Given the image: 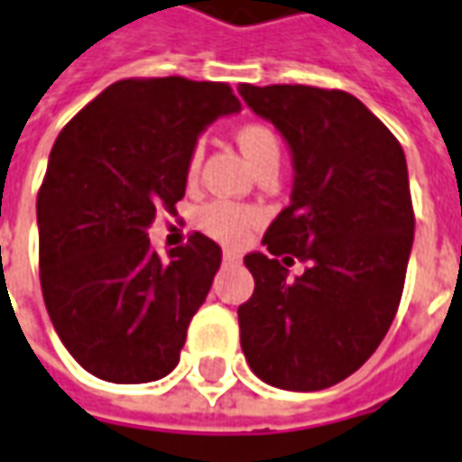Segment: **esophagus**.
<instances>
[{"label": "esophagus", "mask_w": 462, "mask_h": 462, "mask_svg": "<svg viewBox=\"0 0 462 462\" xmlns=\"http://www.w3.org/2000/svg\"><path fill=\"white\" fill-rule=\"evenodd\" d=\"M222 260H225L227 265H237V263H240V255H237V253H232V250H225Z\"/></svg>", "instance_id": "esophagus-1"}]
</instances>
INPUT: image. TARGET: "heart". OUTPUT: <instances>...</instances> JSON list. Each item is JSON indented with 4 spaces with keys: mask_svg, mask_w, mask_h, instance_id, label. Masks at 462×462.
Returning <instances> with one entry per match:
<instances>
[{
    "mask_svg": "<svg viewBox=\"0 0 462 462\" xmlns=\"http://www.w3.org/2000/svg\"><path fill=\"white\" fill-rule=\"evenodd\" d=\"M237 143L243 149L245 159L250 164L255 166L260 159H265L268 153H278V139L273 134L268 125L260 124H245L240 125L237 131ZM199 162H202V152L194 149L189 159V174H197L199 169ZM253 219H255V212L247 209V207L235 205V202H225V199H217V202H209L199 209L197 215V225L219 243L225 245H240L247 237V232L253 227Z\"/></svg>",
    "mask_w": 462,
    "mask_h": 462,
    "instance_id": "obj_1",
    "label": "heart"
}]
</instances>
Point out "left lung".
Wrapping results in <instances>:
<instances>
[{
    "label": "left lung",
    "mask_w": 462,
    "mask_h": 462,
    "mask_svg": "<svg viewBox=\"0 0 462 462\" xmlns=\"http://www.w3.org/2000/svg\"><path fill=\"white\" fill-rule=\"evenodd\" d=\"M240 96L293 162L291 205L263 237L268 255H245L255 278L237 309L245 359L278 389L334 387L374 354L402 298L415 237L404 152L344 90L243 83ZM278 254L310 268L288 282Z\"/></svg>",
    "instance_id": "8db88e82"
}]
</instances>
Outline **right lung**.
I'll return each mask as SVG.
<instances>
[{
    "label": "right lung",
    "mask_w": 462,
    "mask_h": 462,
    "mask_svg": "<svg viewBox=\"0 0 462 462\" xmlns=\"http://www.w3.org/2000/svg\"><path fill=\"white\" fill-rule=\"evenodd\" d=\"M225 83L118 80L60 131L37 194L50 321L86 372L143 384L179 364L222 250L194 232L159 257L149 227L184 197L197 139L240 113Z\"/></svg>",
    "instance_id": "add662e5"
}]
</instances>
